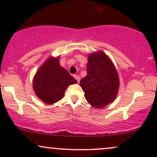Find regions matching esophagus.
Instances as JSON below:
<instances>
[{
  "instance_id": "esophagus-1",
  "label": "esophagus",
  "mask_w": 157,
  "mask_h": 157,
  "mask_svg": "<svg viewBox=\"0 0 157 157\" xmlns=\"http://www.w3.org/2000/svg\"><path fill=\"white\" fill-rule=\"evenodd\" d=\"M74 77H75V78L76 79V80L79 82V81H80V77H79L78 75H74Z\"/></svg>"
}]
</instances>
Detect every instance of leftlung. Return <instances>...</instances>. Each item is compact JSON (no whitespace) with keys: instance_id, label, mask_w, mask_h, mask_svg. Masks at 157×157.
Wrapping results in <instances>:
<instances>
[{"instance_id":"1","label":"left lung","mask_w":157,"mask_h":157,"mask_svg":"<svg viewBox=\"0 0 157 157\" xmlns=\"http://www.w3.org/2000/svg\"><path fill=\"white\" fill-rule=\"evenodd\" d=\"M87 75L80 80L86 99L96 108L105 107L115 99L119 79L112 61L102 51L89 56Z\"/></svg>"}]
</instances>
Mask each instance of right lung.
Segmentation results:
<instances>
[{
    "label": "right lung",
    "mask_w": 157,
    "mask_h": 157,
    "mask_svg": "<svg viewBox=\"0 0 157 157\" xmlns=\"http://www.w3.org/2000/svg\"><path fill=\"white\" fill-rule=\"evenodd\" d=\"M77 81L65 68L60 66L58 58H50L38 70L33 79L36 95L48 104L57 102L64 96L70 84Z\"/></svg>",
    "instance_id": "1"
}]
</instances>
